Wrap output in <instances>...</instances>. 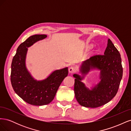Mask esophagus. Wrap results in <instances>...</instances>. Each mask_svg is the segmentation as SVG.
I'll return each mask as SVG.
<instances>
[{"instance_id":"esophagus-1","label":"esophagus","mask_w":131,"mask_h":131,"mask_svg":"<svg viewBox=\"0 0 131 131\" xmlns=\"http://www.w3.org/2000/svg\"><path fill=\"white\" fill-rule=\"evenodd\" d=\"M75 71H76V69H75V67L71 66L69 67V72L70 73H74Z\"/></svg>"}]
</instances>
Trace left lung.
<instances>
[{"mask_svg":"<svg viewBox=\"0 0 131 131\" xmlns=\"http://www.w3.org/2000/svg\"><path fill=\"white\" fill-rule=\"evenodd\" d=\"M90 68L101 70V82L90 90L81 81L83 77L74 74V93L81 105L94 108L106 104L115 96L122 77L121 55L110 39L104 54L94 55L84 62L81 69L82 74L88 73Z\"/></svg>","mask_w":131,"mask_h":131,"instance_id":"1","label":"left lung"}]
</instances>
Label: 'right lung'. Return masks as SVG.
Wrapping results in <instances>:
<instances>
[{"label":"right lung","mask_w":131,"mask_h":131,"mask_svg":"<svg viewBox=\"0 0 131 131\" xmlns=\"http://www.w3.org/2000/svg\"><path fill=\"white\" fill-rule=\"evenodd\" d=\"M44 34L29 37L18 47L11 63V82L15 92L27 103L43 105L52 101L64 79L68 74V68L55 70L45 80H35L28 72L25 59L28 47L45 38Z\"/></svg>","instance_id":"add662e5"}]
</instances>
